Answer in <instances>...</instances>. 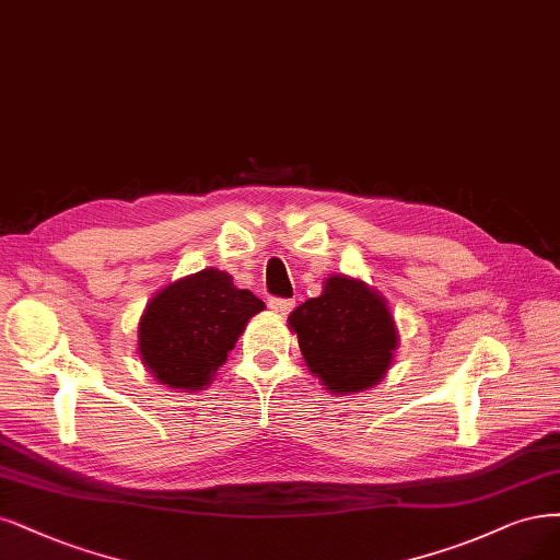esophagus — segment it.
<instances>
[{"instance_id": "obj_1", "label": "esophagus", "mask_w": 560, "mask_h": 560, "mask_svg": "<svg viewBox=\"0 0 560 560\" xmlns=\"http://www.w3.org/2000/svg\"><path fill=\"white\" fill-rule=\"evenodd\" d=\"M268 307H271V311L278 313V315H287V313H292L294 299H278V296H273V299H268Z\"/></svg>"}]
</instances>
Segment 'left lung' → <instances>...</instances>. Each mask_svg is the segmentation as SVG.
I'll use <instances>...</instances> for the list:
<instances>
[{"instance_id":"1","label":"left lung","mask_w":560,"mask_h":560,"mask_svg":"<svg viewBox=\"0 0 560 560\" xmlns=\"http://www.w3.org/2000/svg\"><path fill=\"white\" fill-rule=\"evenodd\" d=\"M301 354L331 394L371 389L387 375L398 347L387 301L365 282L331 276L317 299L289 315Z\"/></svg>"}]
</instances>
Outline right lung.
Segmentation results:
<instances>
[{
  "label": "right lung",
  "mask_w": 560,
  "mask_h": 560,
  "mask_svg": "<svg viewBox=\"0 0 560 560\" xmlns=\"http://www.w3.org/2000/svg\"><path fill=\"white\" fill-rule=\"evenodd\" d=\"M264 301L218 268L171 282L150 299L139 322V354L150 375L171 389L197 392L234 350Z\"/></svg>",
  "instance_id": "right-lung-1"
}]
</instances>
